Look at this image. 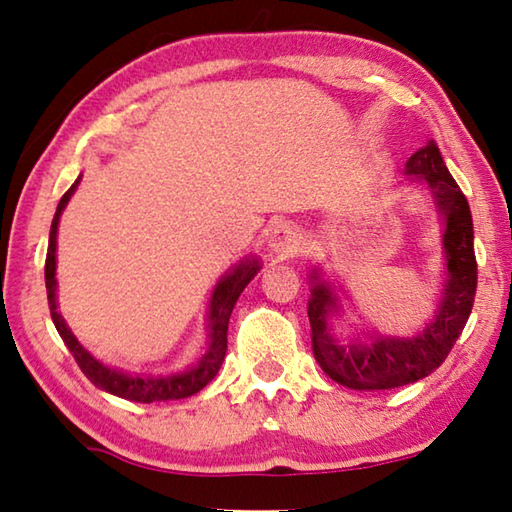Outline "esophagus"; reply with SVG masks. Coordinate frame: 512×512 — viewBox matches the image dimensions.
Returning <instances> with one entry per match:
<instances>
[{
  "instance_id": "34e87169",
  "label": "esophagus",
  "mask_w": 512,
  "mask_h": 512,
  "mask_svg": "<svg viewBox=\"0 0 512 512\" xmlns=\"http://www.w3.org/2000/svg\"><path fill=\"white\" fill-rule=\"evenodd\" d=\"M268 248L273 250V253L288 257L297 253V248H300V230H297L293 224H277L271 230V237H268Z\"/></svg>"
}]
</instances>
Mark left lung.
<instances>
[{
    "mask_svg": "<svg viewBox=\"0 0 512 512\" xmlns=\"http://www.w3.org/2000/svg\"><path fill=\"white\" fill-rule=\"evenodd\" d=\"M405 174L430 188L443 217L445 288L436 315L412 338L371 336L365 342H342L333 336L329 318L338 313V297L318 271L311 273V345L324 374L349 389H394L416 383L443 365L470 318L477 293V259L468 199L452 179L434 141L414 152Z\"/></svg>",
    "mask_w": 512,
    "mask_h": 512,
    "instance_id": "8db88e82",
    "label": "left lung"
}]
</instances>
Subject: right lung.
<instances>
[{
    "label": "right lung",
    "instance_id": "add662e5",
    "mask_svg": "<svg viewBox=\"0 0 512 512\" xmlns=\"http://www.w3.org/2000/svg\"><path fill=\"white\" fill-rule=\"evenodd\" d=\"M80 183V176L76 183L64 192V197L58 203V210H55L51 232H49V250H46V264H44V280H46V297H49V309L55 329H58L60 338L64 345L76 358L78 367L82 369L91 383L96 387L105 389V392L127 398V401L134 403H163V401H179V398H188L192 394L201 392L212 378L217 376L221 362L226 358L228 349V322L230 313L235 309V302L248 282L257 275L259 266L257 259H244L237 266H232V271H226L217 282L215 291H212L210 304H208V347L203 358L192 365L188 371H181V374L172 376H138V374H127L123 369H114L102 365L91 353L80 345L78 338L73 336L71 329L67 327L62 315L58 313V300H55V246H58V224L62 210L67 208L71 194L76 192Z\"/></svg>",
    "mask_w": 512,
    "mask_h": 512
}]
</instances>
